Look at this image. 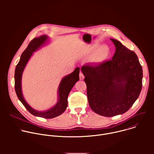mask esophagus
Masks as SVG:
<instances>
[{"label": "esophagus", "mask_w": 154, "mask_h": 154, "mask_svg": "<svg viewBox=\"0 0 154 154\" xmlns=\"http://www.w3.org/2000/svg\"><path fill=\"white\" fill-rule=\"evenodd\" d=\"M79 77H80V80H83L84 79V75H83V74L82 72H80V74H79Z\"/></svg>", "instance_id": "1"}]
</instances>
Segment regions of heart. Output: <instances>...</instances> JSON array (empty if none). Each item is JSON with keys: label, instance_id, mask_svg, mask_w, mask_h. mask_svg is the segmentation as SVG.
Listing matches in <instances>:
<instances>
[{"label": "heart", "instance_id": "b5f03b06", "mask_svg": "<svg viewBox=\"0 0 154 154\" xmlns=\"http://www.w3.org/2000/svg\"><path fill=\"white\" fill-rule=\"evenodd\" d=\"M97 48L96 45H91L87 48L86 51V54H90L93 53L96 49ZM109 48L107 46H102L100 47L97 50H96L91 57V61L94 63H99L104 61L109 56Z\"/></svg>", "mask_w": 154, "mask_h": 154}]
</instances>
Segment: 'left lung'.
Masks as SVG:
<instances>
[{"mask_svg":"<svg viewBox=\"0 0 154 154\" xmlns=\"http://www.w3.org/2000/svg\"><path fill=\"white\" fill-rule=\"evenodd\" d=\"M110 39L116 48L111 60L81 68L90 108L106 117L128 110L139 97L143 79L142 66L136 54L119 41Z\"/></svg>","mask_w":154,"mask_h":154,"instance_id":"1","label":"left lung"}]
</instances>
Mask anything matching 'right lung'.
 <instances>
[{"mask_svg":"<svg viewBox=\"0 0 154 154\" xmlns=\"http://www.w3.org/2000/svg\"><path fill=\"white\" fill-rule=\"evenodd\" d=\"M49 40V37L44 35L34 38L22 54L19 61L16 65L14 72V88L19 100L24 105L27 110L33 115L46 119H51L61 115L67 108L68 97L69 92L75 83L79 80L80 68H76L70 74L62 79L58 88L57 103L52 108L45 111H38L33 109L25 100L22 93V75L33 53L41 47L45 45Z\"/></svg>","mask_w":154,"mask_h":154,"instance_id":"obj_1","label":"right lung"}]
</instances>
